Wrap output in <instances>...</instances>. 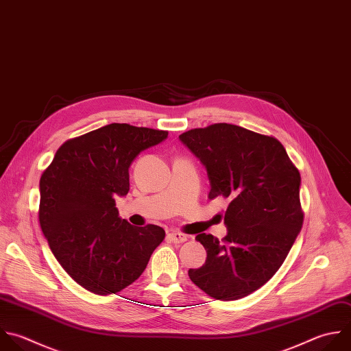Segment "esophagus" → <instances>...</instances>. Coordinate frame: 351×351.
Returning <instances> with one entry per match:
<instances>
[{
	"label": "esophagus",
	"mask_w": 351,
	"mask_h": 351,
	"mask_svg": "<svg viewBox=\"0 0 351 351\" xmlns=\"http://www.w3.org/2000/svg\"><path fill=\"white\" fill-rule=\"evenodd\" d=\"M167 240H170L171 243H176V244H180V243L186 241V240H188V236L184 234V233H181V232L173 230V232L167 233Z\"/></svg>",
	"instance_id": "1"
}]
</instances>
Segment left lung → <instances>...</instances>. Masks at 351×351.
Masks as SVG:
<instances>
[{
    "label": "left lung",
    "instance_id": "1",
    "mask_svg": "<svg viewBox=\"0 0 351 351\" xmlns=\"http://www.w3.org/2000/svg\"><path fill=\"white\" fill-rule=\"evenodd\" d=\"M180 140L207 169L208 199L230 200L228 234L196 236L207 258L189 278L214 299L244 298L274 276L302 229L299 170L276 137L236 125L191 129Z\"/></svg>",
    "mask_w": 351,
    "mask_h": 351
}]
</instances>
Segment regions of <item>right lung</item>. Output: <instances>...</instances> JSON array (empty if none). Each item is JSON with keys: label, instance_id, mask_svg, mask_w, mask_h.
I'll use <instances>...</instances> for the list:
<instances>
[{"label": "right lung", "instance_id": "1", "mask_svg": "<svg viewBox=\"0 0 351 351\" xmlns=\"http://www.w3.org/2000/svg\"><path fill=\"white\" fill-rule=\"evenodd\" d=\"M167 130L111 123L67 140L40 180L38 218L62 267L85 289L117 293L145 270L166 233L118 217L115 196L129 192V167Z\"/></svg>", "mask_w": 351, "mask_h": 351}]
</instances>
